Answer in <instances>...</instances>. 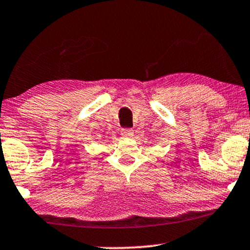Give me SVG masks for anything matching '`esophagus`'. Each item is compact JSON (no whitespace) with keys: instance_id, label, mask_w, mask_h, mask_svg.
<instances>
[{"instance_id":"34e87169","label":"esophagus","mask_w":250,"mask_h":250,"mask_svg":"<svg viewBox=\"0 0 250 250\" xmlns=\"http://www.w3.org/2000/svg\"><path fill=\"white\" fill-rule=\"evenodd\" d=\"M121 136L123 138H132L134 137V130H131V129H122Z\"/></svg>"}]
</instances>
